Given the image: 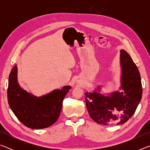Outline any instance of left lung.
Instances as JSON below:
<instances>
[{
    "mask_svg": "<svg viewBox=\"0 0 150 150\" xmlns=\"http://www.w3.org/2000/svg\"><path fill=\"white\" fill-rule=\"evenodd\" d=\"M122 92L105 96L97 92L85 93V103L90 116L101 125L122 124L135 112L142 95L141 77L130 55L120 50ZM99 88H97V90Z\"/></svg>",
    "mask_w": 150,
    "mask_h": 150,
    "instance_id": "obj_1",
    "label": "left lung"
}]
</instances>
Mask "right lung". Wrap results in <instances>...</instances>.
<instances>
[{
	"instance_id": "obj_1",
	"label": "right lung",
	"mask_w": 150,
	"mask_h": 150,
	"mask_svg": "<svg viewBox=\"0 0 150 150\" xmlns=\"http://www.w3.org/2000/svg\"><path fill=\"white\" fill-rule=\"evenodd\" d=\"M70 86L55 89L41 97L30 94L17 82V67H12L8 79L7 95L11 110L21 122L32 129H42L52 125L59 118L63 100Z\"/></svg>"
}]
</instances>
